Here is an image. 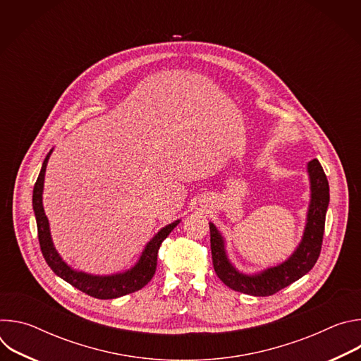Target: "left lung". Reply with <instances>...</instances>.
I'll return each mask as SVG.
<instances>
[{
	"instance_id": "left-lung-1",
	"label": "left lung",
	"mask_w": 361,
	"mask_h": 361,
	"mask_svg": "<svg viewBox=\"0 0 361 361\" xmlns=\"http://www.w3.org/2000/svg\"><path fill=\"white\" fill-rule=\"evenodd\" d=\"M308 183H310V201L305 214V226L300 243L287 259L267 269L255 273L238 270L227 254V244L223 233L210 224V243L213 266L219 279L231 290L250 295L266 297L297 281L310 271L320 255L326 213L330 202V188L327 177L319 160L307 163Z\"/></svg>"
}]
</instances>
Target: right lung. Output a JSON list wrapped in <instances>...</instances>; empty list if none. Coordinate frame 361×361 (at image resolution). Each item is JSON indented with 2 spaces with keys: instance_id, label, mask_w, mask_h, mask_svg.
Segmentation results:
<instances>
[{
  "instance_id": "1",
  "label": "right lung",
  "mask_w": 361,
  "mask_h": 361,
  "mask_svg": "<svg viewBox=\"0 0 361 361\" xmlns=\"http://www.w3.org/2000/svg\"><path fill=\"white\" fill-rule=\"evenodd\" d=\"M54 148L49 149L47 157L42 163L39 176L35 181L34 191H32V209L37 220V228H38V240L41 245V251L47 264L51 267L59 277H61L64 281L70 283L75 288L81 290L82 293L101 298V300H110L123 297L126 294L134 293L137 290H141L156 273L157 269V254L160 250L161 243L167 238V235L178 226L181 221L180 219L164 226L160 228L154 237L145 244L144 250L141 251V255L135 264L124 271L113 273V274H91L81 270L73 269L70 264H67L60 252L57 251L53 237H51L49 230V221L45 216L44 205H42V192H44V178H45V170L48 160L53 154Z\"/></svg>"
}]
</instances>
